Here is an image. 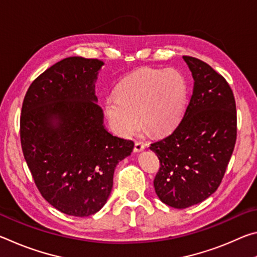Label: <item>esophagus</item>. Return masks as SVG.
I'll return each mask as SVG.
<instances>
[{"label": "esophagus", "mask_w": 257, "mask_h": 257, "mask_svg": "<svg viewBox=\"0 0 257 257\" xmlns=\"http://www.w3.org/2000/svg\"><path fill=\"white\" fill-rule=\"evenodd\" d=\"M145 147H146V145L143 142H136V143H135L134 152H136V153H139V152L144 151Z\"/></svg>", "instance_id": "obj_1"}]
</instances>
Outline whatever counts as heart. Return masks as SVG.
Masks as SVG:
<instances>
[{"label": "heart", "mask_w": 257, "mask_h": 257, "mask_svg": "<svg viewBox=\"0 0 257 257\" xmlns=\"http://www.w3.org/2000/svg\"><path fill=\"white\" fill-rule=\"evenodd\" d=\"M188 85L177 69L141 68L115 87V96L104 101L111 128L130 137L142 124L152 134L163 135L179 123L187 106Z\"/></svg>", "instance_id": "1"}]
</instances>
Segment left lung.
I'll use <instances>...</instances> for the list:
<instances>
[{
	"mask_svg": "<svg viewBox=\"0 0 257 257\" xmlns=\"http://www.w3.org/2000/svg\"><path fill=\"white\" fill-rule=\"evenodd\" d=\"M194 78L190 102L179 125L150 149L158 155V197L186 208L203 202L220 186L237 136L236 102L224 78L207 63L182 56Z\"/></svg>",
	"mask_w": 257,
	"mask_h": 257,
	"instance_id": "obj_1",
	"label": "left lung"
}]
</instances>
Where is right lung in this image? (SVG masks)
Listing matches in <instances>:
<instances>
[{
    "mask_svg": "<svg viewBox=\"0 0 257 257\" xmlns=\"http://www.w3.org/2000/svg\"><path fill=\"white\" fill-rule=\"evenodd\" d=\"M104 62L70 56L36 78L20 116L24 156L42 196L56 210L89 216L105 205L132 141L104 125L95 82Z\"/></svg>",
    "mask_w": 257,
    "mask_h": 257,
    "instance_id": "1",
    "label": "right lung"
}]
</instances>
